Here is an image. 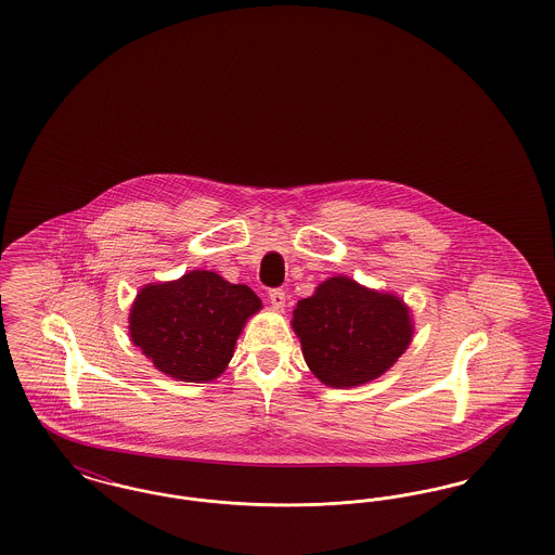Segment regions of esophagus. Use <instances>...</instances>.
Here are the masks:
<instances>
[{
	"mask_svg": "<svg viewBox=\"0 0 555 555\" xmlns=\"http://www.w3.org/2000/svg\"><path fill=\"white\" fill-rule=\"evenodd\" d=\"M268 299H270V304L279 310V308H285L287 295H285V291L283 289H270L268 291Z\"/></svg>",
	"mask_w": 555,
	"mask_h": 555,
	"instance_id": "34e87169",
	"label": "esophagus"
}]
</instances>
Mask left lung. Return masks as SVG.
Returning a JSON list of instances; mask_svg holds the SVG:
<instances>
[{
	"label": "left lung",
	"instance_id": "1",
	"mask_svg": "<svg viewBox=\"0 0 555 555\" xmlns=\"http://www.w3.org/2000/svg\"><path fill=\"white\" fill-rule=\"evenodd\" d=\"M293 328L318 378L337 389L358 387L391 369L412 341L408 308L389 293L347 276L324 281L297 301Z\"/></svg>",
	"mask_w": 555,
	"mask_h": 555
}]
</instances>
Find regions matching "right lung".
<instances>
[{
  "mask_svg": "<svg viewBox=\"0 0 555 555\" xmlns=\"http://www.w3.org/2000/svg\"><path fill=\"white\" fill-rule=\"evenodd\" d=\"M262 308L247 285L210 270L139 291L129 317L132 344L154 366L186 383H208L233 358L245 320Z\"/></svg>",
  "mask_w": 555,
  "mask_h": 555,
  "instance_id": "right-lung-1",
  "label": "right lung"
}]
</instances>
